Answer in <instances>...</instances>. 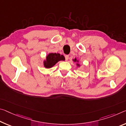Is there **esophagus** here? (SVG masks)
I'll list each match as a JSON object with an SVG mask.
<instances>
[{
	"label": "esophagus",
	"instance_id": "obj_1",
	"mask_svg": "<svg viewBox=\"0 0 126 126\" xmlns=\"http://www.w3.org/2000/svg\"><path fill=\"white\" fill-rule=\"evenodd\" d=\"M65 60H66V61H68V59H69V55H65Z\"/></svg>",
	"mask_w": 126,
	"mask_h": 126
}]
</instances>
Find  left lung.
I'll return each instance as SVG.
<instances>
[{"mask_svg": "<svg viewBox=\"0 0 126 126\" xmlns=\"http://www.w3.org/2000/svg\"><path fill=\"white\" fill-rule=\"evenodd\" d=\"M73 61L75 62H79V61H78V60H77V59L76 58H75V59H73ZM77 66H79V64H78V63H77Z\"/></svg>", "mask_w": 126, "mask_h": 126, "instance_id": "1", "label": "left lung"}]
</instances>
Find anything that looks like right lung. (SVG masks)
I'll return each instance as SVG.
<instances>
[{
    "label": "right lung",
    "instance_id": "add662e5",
    "mask_svg": "<svg viewBox=\"0 0 126 126\" xmlns=\"http://www.w3.org/2000/svg\"><path fill=\"white\" fill-rule=\"evenodd\" d=\"M65 58L63 55L59 53H49L44 61V65L46 68L53 67L56 63L60 61H64Z\"/></svg>",
    "mask_w": 126,
    "mask_h": 126
}]
</instances>
